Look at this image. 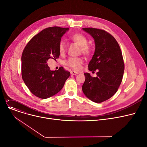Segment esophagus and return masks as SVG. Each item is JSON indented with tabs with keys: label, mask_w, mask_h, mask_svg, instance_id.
Returning a JSON list of instances; mask_svg holds the SVG:
<instances>
[{
	"label": "esophagus",
	"mask_w": 147,
	"mask_h": 147,
	"mask_svg": "<svg viewBox=\"0 0 147 147\" xmlns=\"http://www.w3.org/2000/svg\"><path fill=\"white\" fill-rule=\"evenodd\" d=\"M70 73H71V74H72V75H76V74H79V73L74 71H71Z\"/></svg>",
	"instance_id": "34e87169"
}]
</instances>
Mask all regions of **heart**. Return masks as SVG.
Instances as JSON below:
<instances>
[{"mask_svg": "<svg viewBox=\"0 0 147 147\" xmlns=\"http://www.w3.org/2000/svg\"><path fill=\"white\" fill-rule=\"evenodd\" d=\"M70 39L74 42L78 43L80 46V52L84 55H89L92 52L91 47L88 45V39L86 36L81 33H75L70 36ZM59 51L61 54H64L66 52L67 46L64 40H60L58 46ZM83 63V59L79 57H70L64 62V64L67 66L71 68L76 71L80 70L82 68V64Z\"/></svg>", "mask_w": 147, "mask_h": 147, "instance_id": "heart-1", "label": "heart"}]
</instances>
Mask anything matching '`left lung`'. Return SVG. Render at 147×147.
I'll return each mask as SVG.
<instances>
[{"label":"left lung","instance_id":"obj_1","mask_svg":"<svg viewBox=\"0 0 147 147\" xmlns=\"http://www.w3.org/2000/svg\"><path fill=\"white\" fill-rule=\"evenodd\" d=\"M94 38L95 49L89 62V71H95L96 78L85 73V81L82 90L93 102L101 103L116 93L122 81L125 64L119 43L105 30L94 28H83Z\"/></svg>","mask_w":147,"mask_h":147}]
</instances>
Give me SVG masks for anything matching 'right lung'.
Instances as JSON below:
<instances>
[{
    "label": "right lung",
    "mask_w": 147,
    "mask_h": 147,
    "mask_svg": "<svg viewBox=\"0 0 147 147\" xmlns=\"http://www.w3.org/2000/svg\"><path fill=\"white\" fill-rule=\"evenodd\" d=\"M68 30L59 27L45 28L35 35L23 50L22 78L30 92L38 98L46 99L58 93L70 75L63 67L51 71L47 64L49 59L56 61L59 58V43Z\"/></svg>",
    "instance_id": "add662e5"
}]
</instances>
